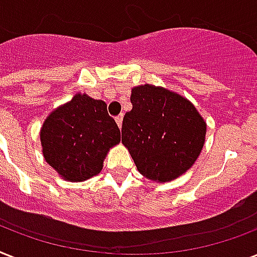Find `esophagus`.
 Wrapping results in <instances>:
<instances>
[{
	"label": "esophagus",
	"mask_w": 257,
	"mask_h": 257,
	"mask_svg": "<svg viewBox=\"0 0 257 257\" xmlns=\"http://www.w3.org/2000/svg\"><path fill=\"white\" fill-rule=\"evenodd\" d=\"M117 122V125H118V128H121V124H122V114H118V116L114 118Z\"/></svg>",
	"instance_id": "obj_1"
}]
</instances>
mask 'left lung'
I'll use <instances>...</instances> for the list:
<instances>
[{"instance_id": "left-lung-1", "label": "left lung", "mask_w": 257, "mask_h": 257, "mask_svg": "<svg viewBox=\"0 0 257 257\" xmlns=\"http://www.w3.org/2000/svg\"><path fill=\"white\" fill-rule=\"evenodd\" d=\"M131 102L121 140L137 171L160 183L187 172L203 149L207 131L195 106L177 93L149 84L133 88Z\"/></svg>"}]
</instances>
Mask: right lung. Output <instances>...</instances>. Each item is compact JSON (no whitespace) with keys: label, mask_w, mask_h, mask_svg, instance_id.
<instances>
[{"label":"right lung","mask_w":257,"mask_h":257,"mask_svg":"<svg viewBox=\"0 0 257 257\" xmlns=\"http://www.w3.org/2000/svg\"><path fill=\"white\" fill-rule=\"evenodd\" d=\"M40 139L52 168L69 181H84L100 173L109 148L120 143V129L104 101L76 94L50 113Z\"/></svg>","instance_id":"obj_1"}]
</instances>
